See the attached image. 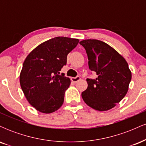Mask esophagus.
Returning a JSON list of instances; mask_svg holds the SVG:
<instances>
[{"label":"esophagus","mask_w":146,"mask_h":146,"mask_svg":"<svg viewBox=\"0 0 146 146\" xmlns=\"http://www.w3.org/2000/svg\"><path fill=\"white\" fill-rule=\"evenodd\" d=\"M80 80V77L79 76V75L75 77V78H71V81L74 83H76L77 82H78Z\"/></svg>","instance_id":"34e87169"}]
</instances>
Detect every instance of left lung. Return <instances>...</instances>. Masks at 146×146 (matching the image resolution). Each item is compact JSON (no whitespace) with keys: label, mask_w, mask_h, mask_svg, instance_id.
<instances>
[{"label":"left lung","mask_w":146,"mask_h":146,"mask_svg":"<svg viewBox=\"0 0 146 146\" xmlns=\"http://www.w3.org/2000/svg\"><path fill=\"white\" fill-rule=\"evenodd\" d=\"M80 44L86 50L89 69L97 74L95 79H86L88 87L82 93L83 100L97 110L111 109L128 92L132 78L128 63L102 41L84 40Z\"/></svg>","instance_id":"left-lung-1"}]
</instances>
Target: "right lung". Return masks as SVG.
<instances>
[{
    "mask_svg": "<svg viewBox=\"0 0 146 146\" xmlns=\"http://www.w3.org/2000/svg\"><path fill=\"white\" fill-rule=\"evenodd\" d=\"M78 39L56 37L42 43L28 55L20 83L29 103L38 111L51 113L61 107L71 80L60 71Z\"/></svg>",
    "mask_w": 146,
    "mask_h": 146,
    "instance_id": "obj_1",
    "label": "right lung"
}]
</instances>
